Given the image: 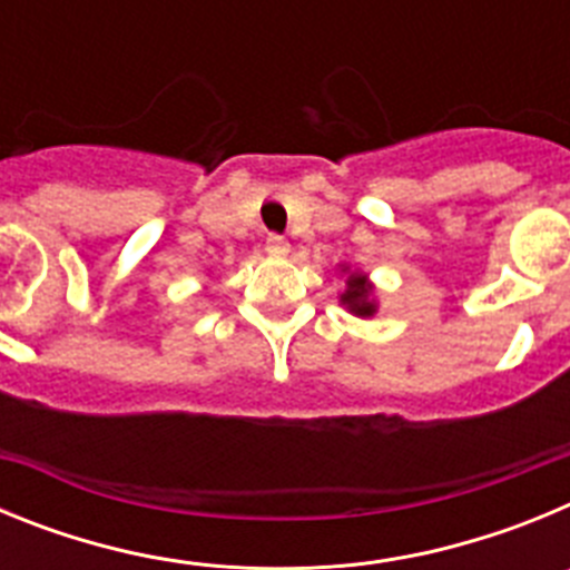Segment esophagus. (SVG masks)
I'll return each mask as SVG.
<instances>
[{"mask_svg":"<svg viewBox=\"0 0 570 570\" xmlns=\"http://www.w3.org/2000/svg\"><path fill=\"white\" fill-rule=\"evenodd\" d=\"M265 250H268L271 256H285L291 250V245L285 236H268V242H265Z\"/></svg>","mask_w":570,"mask_h":570,"instance_id":"obj_1","label":"esophagus"}]
</instances>
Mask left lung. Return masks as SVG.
Masks as SVG:
<instances>
[{
  "mask_svg": "<svg viewBox=\"0 0 570 570\" xmlns=\"http://www.w3.org/2000/svg\"><path fill=\"white\" fill-rule=\"evenodd\" d=\"M345 285H347L345 294L340 296L342 305L356 316H374L376 314L374 285L367 282V276L360 274V271H354V274H347Z\"/></svg>",
  "mask_w": 570,
  "mask_h": 570,
  "instance_id": "obj_1",
  "label": "left lung"
}]
</instances>
